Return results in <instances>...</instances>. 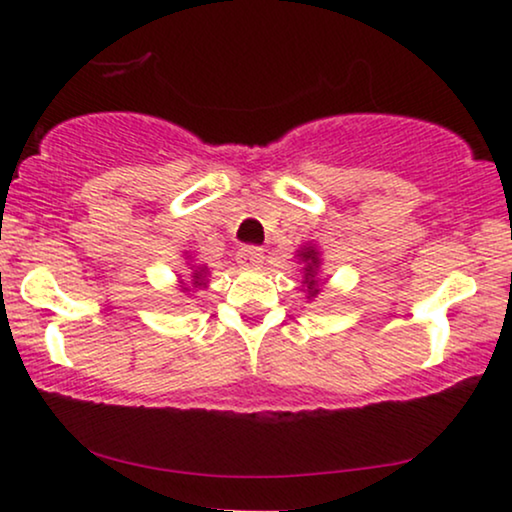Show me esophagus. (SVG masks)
<instances>
[{"label":"esophagus","instance_id":"esophagus-1","mask_svg":"<svg viewBox=\"0 0 512 512\" xmlns=\"http://www.w3.org/2000/svg\"><path fill=\"white\" fill-rule=\"evenodd\" d=\"M263 249L258 247H242L237 251V263L242 265V268H258V265L263 263Z\"/></svg>","mask_w":512,"mask_h":512}]
</instances>
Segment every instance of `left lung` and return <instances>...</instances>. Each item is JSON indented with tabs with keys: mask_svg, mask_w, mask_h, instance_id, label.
<instances>
[{
	"mask_svg": "<svg viewBox=\"0 0 512 512\" xmlns=\"http://www.w3.org/2000/svg\"><path fill=\"white\" fill-rule=\"evenodd\" d=\"M298 261H303V286H305V291H307V298H317V293H319V277H317V270H319V265H321V258H319V251L312 247H303L298 251Z\"/></svg>",
	"mask_w": 512,
	"mask_h": 512,
	"instance_id": "8db88e82",
	"label": "left lung"
}]
</instances>
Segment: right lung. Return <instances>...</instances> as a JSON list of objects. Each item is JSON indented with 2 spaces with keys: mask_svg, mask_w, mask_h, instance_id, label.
I'll list each match as a JSON object with an SVG mask.
<instances>
[{
  "mask_svg": "<svg viewBox=\"0 0 512 512\" xmlns=\"http://www.w3.org/2000/svg\"><path fill=\"white\" fill-rule=\"evenodd\" d=\"M205 277H207V268L202 265V268H193V275H191V286L193 289H200V286H205ZM184 291H191L188 286H184Z\"/></svg>",
  "mask_w": 512,
  "mask_h": 512,
  "instance_id": "1",
  "label": "right lung"
}]
</instances>
